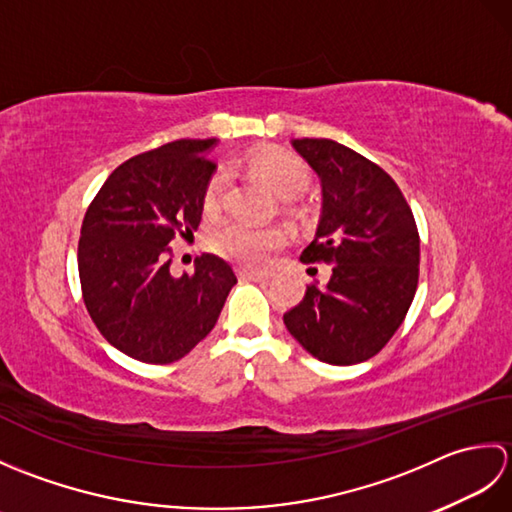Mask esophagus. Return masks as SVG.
Instances as JSON below:
<instances>
[{"label": "esophagus", "mask_w": 512, "mask_h": 512, "mask_svg": "<svg viewBox=\"0 0 512 512\" xmlns=\"http://www.w3.org/2000/svg\"><path fill=\"white\" fill-rule=\"evenodd\" d=\"M239 277H242L244 281H268V273H264V270H239Z\"/></svg>", "instance_id": "esophagus-1"}]
</instances>
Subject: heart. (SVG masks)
Instances as JSON below:
<instances>
[{"mask_svg":"<svg viewBox=\"0 0 512 512\" xmlns=\"http://www.w3.org/2000/svg\"><path fill=\"white\" fill-rule=\"evenodd\" d=\"M250 171L262 178L270 189L281 198H292L301 193L310 182V169L303 158L292 154L288 149L268 147L257 151L250 158ZM228 191L226 171H213L204 184L202 204L204 211H217L224 202ZM290 233L286 226H250L244 222H226L211 233L209 242L215 253L233 259L239 266L246 268H264L268 259L277 253L279 248L288 244Z\"/></svg>","mask_w":512,"mask_h":512,"instance_id":"heart-1","label":"heart"}]
</instances>
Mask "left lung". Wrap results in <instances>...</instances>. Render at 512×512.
Here are the masks:
<instances>
[{"instance_id": "left-lung-1", "label": "left lung", "mask_w": 512, "mask_h": 512, "mask_svg": "<svg viewBox=\"0 0 512 512\" xmlns=\"http://www.w3.org/2000/svg\"><path fill=\"white\" fill-rule=\"evenodd\" d=\"M292 145L319 173L323 211L303 264H330L325 286L312 281L284 314L288 332L330 365L376 356L407 317L418 288L420 237L394 178L376 162L328 138Z\"/></svg>"}]
</instances>
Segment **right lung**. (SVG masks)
I'll list each match as a JSON object with an SVG mask.
<instances>
[{
    "label": "right lung",
    "mask_w": 512,
    "mask_h": 512,
    "mask_svg": "<svg viewBox=\"0 0 512 512\" xmlns=\"http://www.w3.org/2000/svg\"><path fill=\"white\" fill-rule=\"evenodd\" d=\"M215 138H180L125 160L85 211L79 237L83 303L105 341L140 363L167 365L215 328L233 266L200 255L171 275V242L202 220Z\"/></svg>",
    "instance_id": "add662e5"
}]
</instances>
